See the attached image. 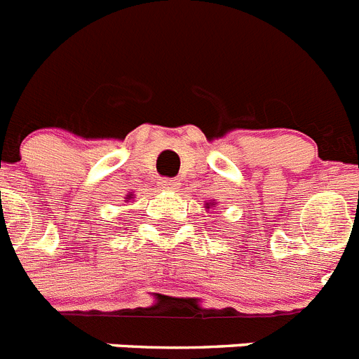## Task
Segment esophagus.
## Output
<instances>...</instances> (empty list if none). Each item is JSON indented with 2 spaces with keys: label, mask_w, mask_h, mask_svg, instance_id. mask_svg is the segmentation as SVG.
<instances>
[{
  "label": "esophagus",
  "mask_w": 359,
  "mask_h": 359,
  "mask_svg": "<svg viewBox=\"0 0 359 359\" xmlns=\"http://www.w3.org/2000/svg\"><path fill=\"white\" fill-rule=\"evenodd\" d=\"M159 186H161V189H166V191H175V189H179V180L177 179H161Z\"/></svg>",
  "instance_id": "esophagus-1"
}]
</instances>
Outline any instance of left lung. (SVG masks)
Instances as JSON below:
<instances>
[{
  "label": "left lung",
  "instance_id": "left-lung-1",
  "mask_svg": "<svg viewBox=\"0 0 359 359\" xmlns=\"http://www.w3.org/2000/svg\"><path fill=\"white\" fill-rule=\"evenodd\" d=\"M209 203H211V202H209ZM209 203H208V209H209ZM211 205H215V203H211Z\"/></svg>",
  "mask_w": 359,
  "mask_h": 359
}]
</instances>
